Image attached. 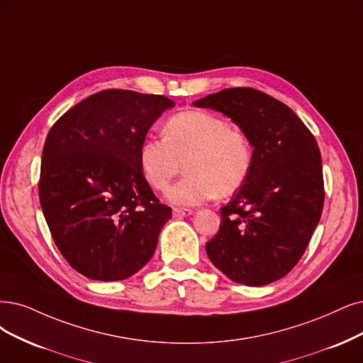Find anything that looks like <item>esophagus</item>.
<instances>
[{"mask_svg":"<svg viewBox=\"0 0 363 363\" xmlns=\"http://www.w3.org/2000/svg\"><path fill=\"white\" fill-rule=\"evenodd\" d=\"M172 213H173V217H174V218H182V217H189V216H191L193 211H191V209H179V208H174Z\"/></svg>","mask_w":363,"mask_h":363,"instance_id":"esophagus-1","label":"esophagus"}]
</instances>
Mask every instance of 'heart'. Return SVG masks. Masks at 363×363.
Masks as SVG:
<instances>
[{"label":"heart","mask_w":363,"mask_h":363,"mask_svg":"<svg viewBox=\"0 0 363 363\" xmlns=\"http://www.w3.org/2000/svg\"><path fill=\"white\" fill-rule=\"evenodd\" d=\"M252 146L242 130L221 116L186 111L167 119L163 139L147 138L139 150L145 181L164 191L185 163L186 177L167 191L173 205L194 206L213 196H230L242 186L252 167Z\"/></svg>","instance_id":"b5f03b06"}]
</instances>
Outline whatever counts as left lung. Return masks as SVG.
I'll return each instance as SVG.
<instances>
[{"instance_id":"obj_1","label":"left lung","mask_w":363,"mask_h":363,"mask_svg":"<svg viewBox=\"0 0 363 363\" xmlns=\"http://www.w3.org/2000/svg\"><path fill=\"white\" fill-rule=\"evenodd\" d=\"M194 104L232 118L254 147L250 177L221 208L208 257L235 283L271 284L301 260L323 211L315 138L289 106L254 88H227Z\"/></svg>"}]
</instances>
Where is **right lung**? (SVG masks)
<instances>
[{"label": "right lung", "instance_id": "add662e5", "mask_svg": "<svg viewBox=\"0 0 363 363\" xmlns=\"http://www.w3.org/2000/svg\"><path fill=\"white\" fill-rule=\"evenodd\" d=\"M174 103L164 96L104 89L52 125L38 196L53 242L74 271L125 279L151 260L172 217L143 178L139 150Z\"/></svg>", "mask_w": 363, "mask_h": 363}]
</instances>
